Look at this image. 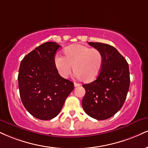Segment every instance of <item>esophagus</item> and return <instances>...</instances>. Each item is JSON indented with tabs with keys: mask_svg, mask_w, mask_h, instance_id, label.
<instances>
[{
	"mask_svg": "<svg viewBox=\"0 0 148 148\" xmlns=\"http://www.w3.org/2000/svg\"><path fill=\"white\" fill-rule=\"evenodd\" d=\"M74 87H75V88H76V87H79V86H81V85H80V84H79V83H74Z\"/></svg>",
	"mask_w": 148,
	"mask_h": 148,
	"instance_id": "obj_1",
	"label": "esophagus"
}]
</instances>
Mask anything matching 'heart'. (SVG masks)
<instances>
[{
	"label": "heart",
	"mask_w": 148,
	"mask_h": 148,
	"mask_svg": "<svg viewBox=\"0 0 148 148\" xmlns=\"http://www.w3.org/2000/svg\"><path fill=\"white\" fill-rule=\"evenodd\" d=\"M64 56L57 54L54 65L62 77L66 78L72 71L83 82H92L100 74L103 63L101 51L81 44L69 45L64 49Z\"/></svg>",
	"instance_id": "1"
}]
</instances>
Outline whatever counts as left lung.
Wrapping results in <instances>:
<instances>
[{"label": "left lung", "instance_id": "1", "mask_svg": "<svg viewBox=\"0 0 148 148\" xmlns=\"http://www.w3.org/2000/svg\"><path fill=\"white\" fill-rule=\"evenodd\" d=\"M88 44L101 51L103 63L97 79L83 85L85 94L82 106L90 116L105 120L119 112L125 102L130 82L129 65L112 46L101 42Z\"/></svg>", "mask_w": 148, "mask_h": 148}]
</instances>
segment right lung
<instances>
[{
	"label": "right lung",
	"mask_w": 148,
	"mask_h": 148,
	"mask_svg": "<svg viewBox=\"0 0 148 148\" xmlns=\"http://www.w3.org/2000/svg\"><path fill=\"white\" fill-rule=\"evenodd\" d=\"M60 46L47 42L27 54L19 67L18 88L25 109L40 120L54 119L74 90L72 81L61 77L54 65Z\"/></svg>",
	"instance_id": "add662e5"
}]
</instances>
